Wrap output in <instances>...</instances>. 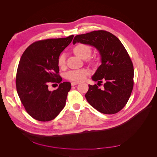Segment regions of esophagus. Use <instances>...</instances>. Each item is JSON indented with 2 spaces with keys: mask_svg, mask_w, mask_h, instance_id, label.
Segmentation results:
<instances>
[{
  "mask_svg": "<svg viewBox=\"0 0 157 157\" xmlns=\"http://www.w3.org/2000/svg\"><path fill=\"white\" fill-rule=\"evenodd\" d=\"M79 82H71V86H75V85H77L78 84Z\"/></svg>",
  "mask_w": 157,
  "mask_h": 157,
  "instance_id": "esophagus-1",
  "label": "esophagus"
}]
</instances>
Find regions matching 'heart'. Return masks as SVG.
Masks as SVG:
<instances>
[{
	"mask_svg": "<svg viewBox=\"0 0 157 157\" xmlns=\"http://www.w3.org/2000/svg\"><path fill=\"white\" fill-rule=\"evenodd\" d=\"M73 52L75 54L78 56L82 59H86L90 56L92 54V48L89 45L86 44L79 43L76 45L73 48ZM89 61L91 63H95V61L92 59H89ZM66 63L65 55L61 54L58 58V65L59 67L63 68L65 67ZM90 74V70L87 68L71 70L66 73L65 77L67 79L71 81L79 82L82 81L88 75Z\"/></svg>",
	"mask_w": 157,
	"mask_h": 157,
	"instance_id": "1",
	"label": "heart"
}]
</instances>
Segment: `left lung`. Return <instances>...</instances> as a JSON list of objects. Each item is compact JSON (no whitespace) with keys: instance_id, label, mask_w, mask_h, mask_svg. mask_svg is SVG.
Returning <instances> with one entry per match:
<instances>
[{"instance_id":"obj_1","label":"left lung","mask_w":157,"mask_h":157,"mask_svg":"<svg viewBox=\"0 0 157 157\" xmlns=\"http://www.w3.org/2000/svg\"><path fill=\"white\" fill-rule=\"evenodd\" d=\"M77 42L94 46L101 56L102 63L92 78L98 83L105 82L104 89L89 84L85 94L88 102L103 114L119 112L126 105L134 87V66L124 46L116 36L104 30L78 35L73 43Z\"/></svg>"}]
</instances>
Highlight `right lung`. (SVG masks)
<instances>
[{
	"label": "right lung",
	"instance_id": "add662e5",
	"mask_svg": "<svg viewBox=\"0 0 157 157\" xmlns=\"http://www.w3.org/2000/svg\"><path fill=\"white\" fill-rule=\"evenodd\" d=\"M73 36L36 41L21 57L16 73L17 92L25 111L35 120H53L65 105L71 85L61 83L58 58ZM50 82L59 83V88L49 91Z\"/></svg>",
	"mask_w": 157,
	"mask_h": 157
}]
</instances>
